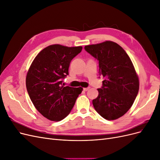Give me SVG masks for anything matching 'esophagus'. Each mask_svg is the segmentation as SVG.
Returning <instances> with one entry per match:
<instances>
[{"mask_svg": "<svg viewBox=\"0 0 160 160\" xmlns=\"http://www.w3.org/2000/svg\"><path fill=\"white\" fill-rule=\"evenodd\" d=\"M90 89V88L89 87V88H83V91H88L89 89Z\"/></svg>", "mask_w": 160, "mask_h": 160, "instance_id": "34e87169", "label": "esophagus"}]
</instances>
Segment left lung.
Listing matches in <instances>:
<instances>
[{"label": "left lung", "instance_id": "obj_1", "mask_svg": "<svg viewBox=\"0 0 160 160\" xmlns=\"http://www.w3.org/2000/svg\"><path fill=\"white\" fill-rule=\"evenodd\" d=\"M85 51L99 61L102 88L93 100L95 111L108 120L123 116L132 107L139 91V78L129 57L116 42L107 41L85 46Z\"/></svg>", "mask_w": 160, "mask_h": 160}]
</instances>
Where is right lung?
Instances as JSON below:
<instances>
[{
    "label": "right lung",
    "instance_id": "right-lung-1",
    "mask_svg": "<svg viewBox=\"0 0 160 160\" xmlns=\"http://www.w3.org/2000/svg\"><path fill=\"white\" fill-rule=\"evenodd\" d=\"M82 49L81 46H48L30 66L26 77L27 92L35 108L48 119L59 122L66 118L83 90L62 84V79L69 75L71 60Z\"/></svg>",
    "mask_w": 160,
    "mask_h": 160
}]
</instances>
